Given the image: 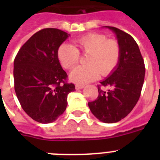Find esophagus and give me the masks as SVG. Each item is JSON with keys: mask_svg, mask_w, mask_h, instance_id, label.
Masks as SVG:
<instances>
[{"mask_svg": "<svg viewBox=\"0 0 160 160\" xmlns=\"http://www.w3.org/2000/svg\"><path fill=\"white\" fill-rule=\"evenodd\" d=\"M83 87H84V85H82V84H76L75 86L76 90H80V89H82Z\"/></svg>", "mask_w": 160, "mask_h": 160, "instance_id": "obj_1", "label": "esophagus"}]
</instances>
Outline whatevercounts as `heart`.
Instances as JSON below:
<instances>
[{
  "mask_svg": "<svg viewBox=\"0 0 160 160\" xmlns=\"http://www.w3.org/2000/svg\"><path fill=\"white\" fill-rule=\"evenodd\" d=\"M75 46L61 45L58 58L62 66L70 70L79 62L80 53L88 54L87 66H78L70 73V79L78 84H85L95 80L99 74L107 76L117 67L121 57L119 43L114 39H107L101 33H89L74 41Z\"/></svg>",
  "mask_w": 160,
  "mask_h": 160,
  "instance_id": "b5f03b06",
  "label": "heart"
}]
</instances>
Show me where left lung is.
<instances>
[{
    "label": "left lung",
    "mask_w": 160,
    "mask_h": 160,
    "mask_svg": "<svg viewBox=\"0 0 160 160\" xmlns=\"http://www.w3.org/2000/svg\"><path fill=\"white\" fill-rule=\"evenodd\" d=\"M117 35L121 48L118 66L111 76L98 85V96L88 106L94 116L105 123L125 118L139 99L145 77V65L139 48L130 34L109 26ZM110 89L105 91L103 87Z\"/></svg>",
    "instance_id": "obj_1"
}]
</instances>
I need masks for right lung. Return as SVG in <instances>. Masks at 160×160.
<instances>
[{"label": "right lung", "instance_id": "right-lung-1", "mask_svg": "<svg viewBox=\"0 0 160 160\" xmlns=\"http://www.w3.org/2000/svg\"><path fill=\"white\" fill-rule=\"evenodd\" d=\"M54 28L37 32L14 59V90L26 114L41 123L54 122L67 106V95L75 90L58 58L59 46L69 37Z\"/></svg>", "mask_w": 160, "mask_h": 160}]
</instances>
